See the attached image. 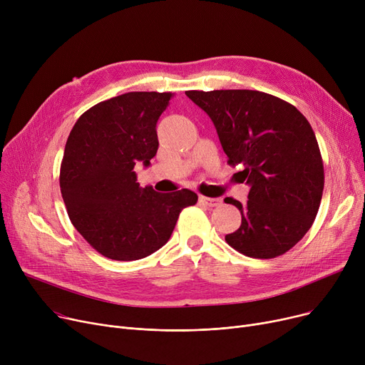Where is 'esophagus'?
I'll list each match as a JSON object with an SVG mask.
<instances>
[{
  "label": "esophagus",
  "mask_w": 365,
  "mask_h": 365,
  "mask_svg": "<svg viewBox=\"0 0 365 365\" xmlns=\"http://www.w3.org/2000/svg\"><path fill=\"white\" fill-rule=\"evenodd\" d=\"M200 201L202 204H205L207 207H219L222 204V200L220 198H208V197H200Z\"/></svg>",
  "instance_id": "1"
}]
</instances>
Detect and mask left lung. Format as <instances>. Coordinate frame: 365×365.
Instances as JSON below:
<instances>
[{
  "label": "left lung",
  "mask_w": 365,
  "mask_h": 365,
  "mask_svg": "<svg viewBox=\"0 0 365 365\" xmlns=\"http://www.w3.org/2000/svg\"><path fill=\"white\" fill-rule=\"evenodd\" d=\"M212 118L229 165L250 185L241 226L225 237L244 256L274 259L309 231L321 204L324 164L315 133L296 106L256 90L186 91Z\"/></svg>",
  "instance_id": "left-lung-1"
}]
</instances>
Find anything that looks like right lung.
<instances>
[{
  "mask_svg": "<svg viewBox=\"0 0 365 365\" xmlns=\"http://www.w3.org/2000/svg\"><path fill=\"white\" fill-rule=\"evenodd\" d=\"M173 93L130 91L91 106L76 120L61 164L68 216L102 256L143 259L170 240L179 215L198 195L140 187L134 165L157 155V121Z\"/></svg>",
  "mask_w": 365,
  "mask_h": 365,
  "instance_id": "right-lung-1",
  "label": "right lung"
}]
</instances>
